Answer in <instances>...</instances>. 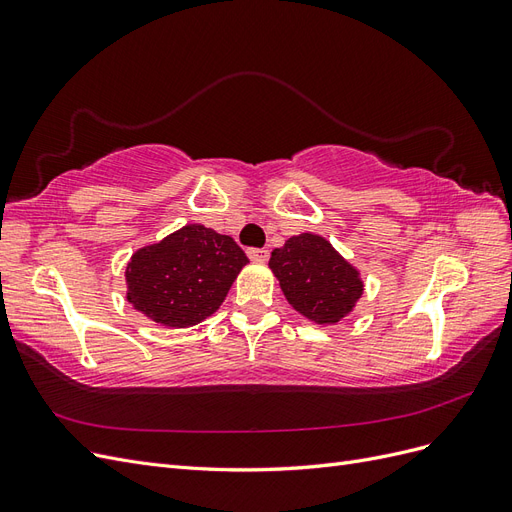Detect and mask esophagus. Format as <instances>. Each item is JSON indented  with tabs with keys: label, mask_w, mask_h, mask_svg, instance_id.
<instances>
[{
	"label": "esophagus",
	"mask_w": 512,
	"mask_h": 512,
	"mask_svg": "<svg viewBox=\"0 0 512 512\" xmlns=\"http://www.w3.org/2000/svg\"><path fill=\"white\" fill-rule=\"evenodd\" d=\"M247 256H250V260L254 262H267L269 250H265V247H250V250H247Z\"/></svg>",
	"instance_id": "esophagus-1"
}]
</instances>
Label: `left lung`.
Instances as JSON below:
<instances>
[{"label": "left lung", "mask_w": 512, "mask_h": 512, "mask_svg": "<svg viewBox=\"0 0 512 512\" xmlns=\"http://www.w3.org/2000/svg\"><path fill=\"white\" fill-rule=\"evenodd\" d=\"M269 267L288 303L316 324L344 320L363 294L359 269L314 232H301L275 247Z\"/></svg>", "instance_id": "left-lung-1"}]
</instances>
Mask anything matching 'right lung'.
I'll list each match as a JSON object with an SVG mask.
<instances>
[{
    "label": "right lung",
    "mask_w": 512,
    "mask_h": 512,
    "mask_svg": "<svg viewBox=\"0 0 512 512\" xmlns=\"http://www.w3.org/2000/svg\"><path fill=\"white\" fill-rule=\"evenodd\" d=\"M247 262L232 237L188 224L132 254L126 299L162 327L188 329L218 312Z\"/></svg>",
    "instance_id": "right-lung-1"
}]
</instances>
